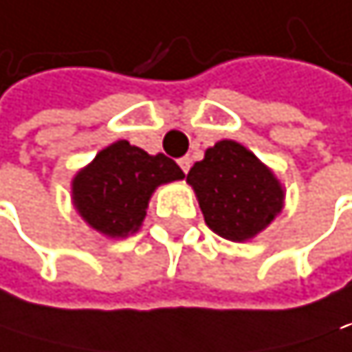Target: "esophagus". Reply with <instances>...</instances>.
<instances>
[{
	"instance_id": "1",
	"label": "esophagus",
	"mask_w": 352,
	"mask_h": 352,
	"mask_svg": "<svg viewBox=\"0 0 352 352\" xmlns=\"http://www.w3.org/2000/svg\"><path fill=\"white\" fill-rule=\"evenodd\" d=\"M178 166L182 168V172L186 174L191 170V157H182V159H178Z\"/></svg>"
}]
</instances>
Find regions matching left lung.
<instances>
[{"label":"left lung","instance_id":"8db88e82","mask_svg":"<svg viewBox=\"0 0 352 352\" xmlns=\"http://www.w3.org/2000/svg\"><path fill=\"white\" fill-rule=\"evenodd\" d=\"M206 225L221 238L257 236L283 210L285 191L263 163L234 140L217 142L186 174Z\"/></svg>","mask_w":352,"mask_h":352}]
</instances>
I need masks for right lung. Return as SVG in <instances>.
<instances>
[{
	"mask_svg": "<svg viewBox=\"0 0 352 352\" xmlns=\"http://www.w3.org/2000/svg\"><path fill=\"white\" fill-rule=\"evenodd\" d=\"M184 178L166 155H148L127 140H118L76 174L74 204L97 232L123 238L142 225L153 191L163 182Z\"/></svg>",
	"mask_w": 352,
	"mask_h": 352,
	"instance_id": "1",
	"label": "right lung"
}]
</instances>
